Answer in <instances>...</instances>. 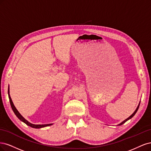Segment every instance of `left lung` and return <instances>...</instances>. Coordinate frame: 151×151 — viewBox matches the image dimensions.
Here are the masks:
<instances>
[{
    "instance_id": "left-lung-1",
    "label": "left lung",
    "mask_w": 151,
    "mask_h": 151,
    "mask_svg": "<svg viewBox=\"0 0 151 151\" xmlns=\"http://www.w3.org/2000/svg\"><path fill=\"white\" fill-rule=\"evenodd\" d=\"M140 101L139 102V105H138V106H137V109H135V110L134 111V112L132 114V115H131L130 116H129V117H128L127 119H125V120H124L123 122H122L120 123V124H119L118 125H122L123 124H124L125 122H127V120H129V119H130L131 118H132L133 117V116L135 115V114H136V112H137V110H138V109H139V105H140Z\"/></svg>"
}]
</instances>
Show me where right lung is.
Returning <instances> with one entry per match:
<instances>
[{"label": "right lung", "instance_id": "add662e5", "mask_svg": "<svg viewBox=\"0 0 151 151\" xmlns=\"http://www.w3.org/2000/svg\"><path fill=\"white\" fill-rule=\"evenodd\" d=\"M8 95H9V101H10V104H11V107H12V109L13 110V111L14 112V114H15V115L17 116V117L21 120L22 122H23L24 123H25L28 126H30L31 127H32V128H35V129H40V128H42V127H47V126H50V125H52V124H44V125H36V124H31L29 122H28L26 119H24L23 116L21 115V114L19 112L18 110L16 109V106H14L13 102L12 101V99L11 98V96H10V94H9V88H8Z\"/></svg>", "mask_w": 151, "mask_h": 151}]
</instances>
